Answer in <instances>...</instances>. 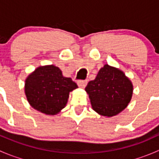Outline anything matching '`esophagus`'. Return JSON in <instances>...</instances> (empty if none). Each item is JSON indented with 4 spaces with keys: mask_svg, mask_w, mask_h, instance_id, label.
<instances>
[{
    "mask_svg": "<svg viewBox=\"0 0 159 159\" xmlns=\"http://www.w3.org/2000/svg\"><path fill=\"white\" fill-rule=\"evenodd\" d=\"M88 84V81L87 80H84V81H78V85L79 86L80 88H82L84 89V87L86 86V84Z\"/></svg>",
    "mask_w": 159,
    "mask_h": 159,
    "instance_id": "1",
    "label": "esophagus"
}]
</instances>
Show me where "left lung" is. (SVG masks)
Here are the masks:
<instances>
[{
	"label": "left lung",
	"mask_w": 159,
	"mask_h": 159,
	"mask_svg": "<svg viewBox=\"0 0 159 159\" xmlns=\"http://www.w3.org/2000/svg\"><path fill=\"white\" fill-rule=\"evenodd\" d=\"M85 91L93 110L100 115L112 117L128 106L132 96L133 85L124 72L105 65L95 79L89 81Z\"/></svg>",
	"instance_id": "8db88e82"
}]
</instances>
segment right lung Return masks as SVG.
Masks as SVG:
<instances>
[{
  "label": "right lung",
  "mask_w": 159,
  "mask_h": 159,
  "mask_svg": "<svg viewBox=\"0 0 159 159\" xmlns=\"http://www.w3.org/2000/svg\"><path fill=\"white\" fill-rule=\"evenodd\" d=\"M78 88L70 78H65L54 65L38 67L25 80V91L32 108L54 115L68 102L70 91Z\"/></svg>",
  "instance_id": "add662e5"
}]
</instances>
